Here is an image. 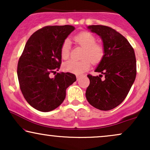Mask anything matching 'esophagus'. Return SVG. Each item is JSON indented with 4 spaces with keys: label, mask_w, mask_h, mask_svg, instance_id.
Listing matches in <instances>:
<instances>
[{
    "label": "esophagus",
    "mask_w": 150,
    "mask_h": 150,
    "mask_svg": "<svg viewBox=\"0 0 150 150\" xmlns=\"http://www.w3.org/2000/svg\"><path fill=\"white\" fill-rule=\"evenodd\" d=\"M76 77H77V80H78L79 79H80V75H76Z\"/></svg>",
    "instance_id": "1"
}]
</instances>
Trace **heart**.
Instances as JSON below:
<instances>
[{
	"label": "heart",
	"instance_id": "heart-1",
	"mask_svg": "<svg viewBox=\"0 0 150 150\" xmlns=\"http://www.w3.org/2000/svg\"><path fill=\"white\" fill-rule=\"evenodd\" d=\"M75 42L84 49L82 58L80 61L70 60L63 64L65 71L74 74H82L89 69L91 62L94 64L100 63L105 54L103 44L96 43V37L88 32H82L74 38ZM70 41L65 39L61 47V56L63 59H67L70 56Z\"/></svg>",
	"mask_w": 150,
	"mask_h": 150
}]
</instances>
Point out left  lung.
<instances>
[{"label":"left lung","instance_id":"8db88e82","mask_svg":"<svg viewBox=\"0 0 150 150\" xmlns=\"http://www.w3.org/2000/svg\"><path fill=\"white\" fill-rule=\"evenodd\" d=\"M87 29L100 37L105 54L95 69L101 75H87L90 83L86 90V98L94 107L108 111L123 102L135 80V51L128 41L111 27L89 25ZM103 75L105 80L101 81Z\"/></svg>","mask_w":150,"mask_h":150}]
</instances>
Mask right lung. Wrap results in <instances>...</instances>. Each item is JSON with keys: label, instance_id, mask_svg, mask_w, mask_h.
Masks as SVG:
<instances>
[{"label": "right lung", "instance_id": "add662e5", "mask_svg": "<svg viewBox=\"0 0 150 150\" xmlns=\"http://www.w3.org/2000/svg\"><path fill=\"white\" fill-rule=\"evenodd\" d=\"M75 30L71 25L46 26L32 34L26 43L18 64V77L24 97L32 107L48 112L61 105L66 89L76 81L70 73H56L61 64V47Z\"/></svg>", "mask_w": 150, "mask_h": 150}]
</instances>
